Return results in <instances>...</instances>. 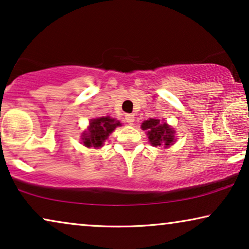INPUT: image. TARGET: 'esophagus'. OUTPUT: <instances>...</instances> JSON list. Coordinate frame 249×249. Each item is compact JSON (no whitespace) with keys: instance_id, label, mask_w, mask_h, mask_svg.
Segmentation results:
<instances>
[{"instance_id":"1","label":"esophagus","mask_w":249,"mask_h":249,"mask_svg":"<svg viewBox=\"0 0 249 249\" xmlns=\"http://www.w3.org/2000/svg\"><path fill=\"white\" fill-rule=\"evenodd\" d=\"M125 121L128 122L129 124H134V121H135V117L134 114H125Z\"/></svg>"}]
</instances>
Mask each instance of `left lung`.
<instances>
[{
  "mask_svg": "<svg viewBox=\"0 0 249 249\" xmlns=\"http://www.w3.org/2000/svg\"><path fill=\"white\" fill-rule=\"evenodd\" d=\"M142 129L146 130L148 141L153 146H165L169 147L175 144V130L166 122L159 119H148L142 124Z\"/></svg>",
  "mask_w": 249,
  "mask_h": 249,
  "instance_id": "obj_1",
  "label": "left lung"
}]
</instances>
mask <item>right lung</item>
<instances>
[{
  "label": "right lung",
  "instance_id": "right-lung-1",
  "mask_svg": "<svg viewBox=\"0 0 249 249\" xmlns=\"http://www.w3.org/2000/svg\"><path fill=\"white\" fill-rule=\"evenodd\" d=\"M118 125H121L120 121H115V119L110 117L91 119L88 130L84 131L81 135V141L87 147H102L103 142Z\"/></svg>",
  "mask_w": 249,
  "mask_h": 249
}]
</instances>
